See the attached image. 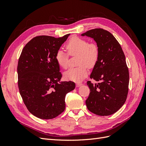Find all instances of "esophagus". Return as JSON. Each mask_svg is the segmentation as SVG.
I'll return each mask as SVG.
<instances>
[{"label":"esophagus","mask_w":146,"mask_h":146,"mask_svg":"<svg viewBox=\"0 0 146 146\" xmlns=\"http://www.w3.org/2000/svg\"><path fill=\"white\" fill-rule=\"evenodd\" d=\"M82 85H83L82 83H76V86L77 87H79V86H80Z\"/></svg>","instance_id":"obj_1"}]
</instances>
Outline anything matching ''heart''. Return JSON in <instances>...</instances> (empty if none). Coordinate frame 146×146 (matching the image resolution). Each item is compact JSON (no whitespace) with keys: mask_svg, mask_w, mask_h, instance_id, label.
Returning a JSON list of instances; mask_svg holds the SVG:
<instances>
[{"mask_svg":"<svg viewBox=\"0 0 146 146\" xmlns=\"http://www.w3.org/2000/svg\"><path fill=\"white\" fill-rule=\"evenodd\" d=\"M69 55H77L78 67L71 68L64 73L66 80L80 82L88 76V66L94 68L98 63L99 57V48L96 43L89 42L86 39L77 36L70 38L66 44ZM69 55L63 50H58L55 55V60L60 67L68 68Z\"/></svg>","mask_w":146,"mask_h":146,"instance_id":"heart-1","label":"heart"}]
</instances>
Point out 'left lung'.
Returning <instances> with one entry per match:
<instances>
[{"label": "left lung", "mask_w": 146, "mask_h": 146, "mask_svg": "<svg viewBox=\"0 0 146 146\" xmlns=\"http://www.w3.org/2000/svg\"><path fill=\"white\" fill-rule=\"evenodd\" d=\"M93 38L99 48V57L87 82L90 93L86 100L89 111L99 116H109L124 104L129 92V72L120 44L108 31L94 29L82 34Z\"/></svg>", "instance_id": "left-lung-1"}]
</instances>
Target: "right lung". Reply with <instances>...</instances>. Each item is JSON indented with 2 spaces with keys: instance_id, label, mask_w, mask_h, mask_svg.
I'll return each mask as SVG.
<instances>
[{
  "instance_id": "right-lung-1",
  "label": "right lung",
  "mask_w": 146,
  "mask_h": 146,
  "mask_svg": "<svg viewBox=\"0 0 146 146\" xmlns=\"http://www.w3.org/2000/svg\"><path fill=\"white\" fill-rule=\"evenodd\" d=\"M70 34L60 38L41 35L26 44L17 64L20 94L29 111L42 119H54L65 110V96L74 90L62 77L55 55Z\"/></svg>"
}]
</instances>
